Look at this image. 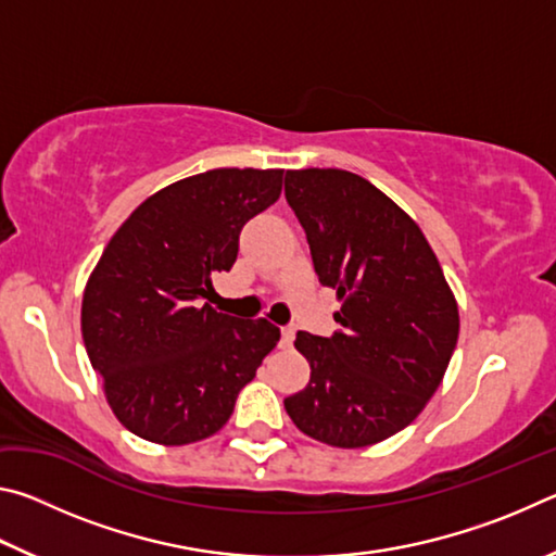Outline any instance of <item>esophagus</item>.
I'll return each instance as SVG.
<instances>
[{
	"label": "esophagus",
	"mask_w": 556,
	"mask_h": 556,
	"mask_svg": "<svg viewBox=\"0 0 556 556\" xmlns=\"http://www.w3.org/2000/svg\"><path fill=\"white\" fill-rule=\"evenodd\" d=\"M291 343H294V326H281V341H279V345L281 348H291Z\"/></svg>",
	"instance_id": "34e87169"
}]
</instances>
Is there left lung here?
Masks as SVG:
<instances>
[{"mask_svg":"<svg viewBox=\"0 0 556 556\" xmlns=\"http://www.w3.org/2000/svg\"><path fill=\"white\" fill-rule=\"evenodd\" d=\"M314 269L343 299L333 336L296 333L312 380L285 400L306 437L361 448L409 427L458 341V306L419 225L343 168L287 172Z\"/></svg>","mask_w":556,"mask_h":556,"instance_id":"8db88e82","label":"left lung"}]
</instances>
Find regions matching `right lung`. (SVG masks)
Segmentation results:
<instances>
[{
  "label": "right lung",
  "instance_id": "add662e5",
  "mask_svg": "<svg viewBox=\"0 0 556 556\" xmlns=\"http://www.w3.org/2000/svg\"><path fill=\"white\" fill-rule=\"evenodd\" d=\"M281 168H213L162 188L122 223L83 294V343L115 417L164 446L230 419L279 328L208 304L240 230L281 193Z\"/></svg>",
  "mask_w": 556,
  "mask_h": 556
}]
</instances>
